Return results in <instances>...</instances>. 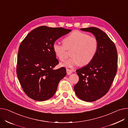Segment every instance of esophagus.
<instances>
[{"instance_id":"1","label":"esophagus","mask_w":128,"mask_h":128,"mask_svg":"<svg viewBox=\"0 0 128 128\" xmlns=\"http://www.w3.org/2000/svg\"><path fill=\"white\" fill-rule=\"evenodd\" d=\"M66 72H67V74L69 75V74H70L73 72V70H70V69H67L66 70Z\"/></svg>"}]
</instances>
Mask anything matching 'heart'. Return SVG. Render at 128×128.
I'll return each instance as SVG.
<instances>
[{
    "mask_svg": "<svg viewBox=\"0 0 128 128\" xmlns=\"http://www.w3.org/2000/svg\"><path fill=\"white\" fill-rule=\"evenodd\" d=\"M52 50L56 56L61 61L66 57V50L72 49V58L66 60L61 66L74 68L76 66H85L90 64L95 58L98 49V42L95 37L79 31H74L65 36L63 45L54 42Z\"/></svg>",
    "mask_w": 128,
    "mask_h": 128,
    "instance_id": "heart-1",
    "label": "heart"
}]
</instances>
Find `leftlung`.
<instances>
[{"label": "left lung", "instance_id": "obj_1", "mask_svg": "<svg viewBox=\"0 0 128 128\" xmlns=\"http://www.w3.org/2000/svg\"><path fill=\"white\" fill-rule=\"evenodd\" d=\"M81 30L93 34L98 42V49L93 60L76 70L79 80L74 86L77 97L85 101H95L108 92L117 68L116 46L106 34L99 28L89 27Z\"/></svg>", "mask_w": 128, "mask_h": 128}]
</instances>
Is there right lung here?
<instances>
[{
    "mask_svg": "<svg viewBox=\"0 0 128 128\" xmlns=\"http://www.w3.org/2000/svg\"><path fill=\"white\" fill-rule=\"evenodd\" d=\"M71 31L42 26L31 31L21 42L16 72L24 92L30 98L42 101L54 95L66 70L64 67L53 69L58 61L52 45Z\"/></svg>",
    "mask_w": 128,
    "mask_h": 128,
    "instance_id": "1",
    "label": "right lung"
}]
</instances>
